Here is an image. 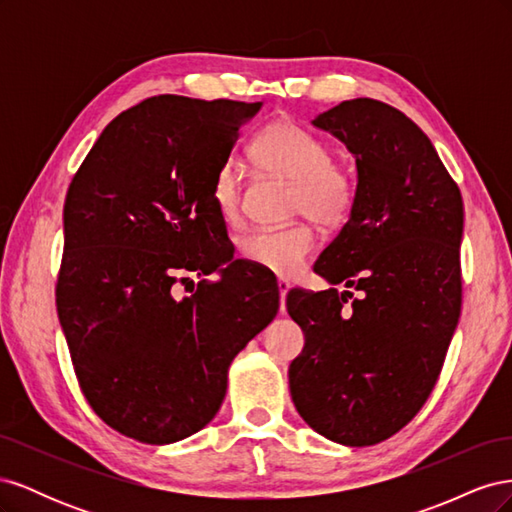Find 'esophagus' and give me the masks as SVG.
Here are the masks:
<instances>
[{"label":"esophagus","instance_id":"1","mask_svg":"<svg viewBox=\"0 0 512 512\" xmlns=\"http://www.w3.org/2000/svg\"><path fill=\"white\" fill-rule=\"evenodd\" d=\"M277 290H280V299H282V312H284V299H286V292L290 290V282L288 280H284V277H280V280H277Z\"/></svg>","mask_w":512,"mask_h":512}]
</instances>
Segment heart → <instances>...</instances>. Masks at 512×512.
<instances>
[{
	"label": "heart",
	"instance_id": "b5f03b06",
	"mask_svg": "<svg viewBox=\"0 0 512 512\" xmlns=\"http://www.w3.org/2000/svg\"><path fill=\"white\" fill-rule=\"evenodd\" d=\"M262 173L292 183L290 213L309 215L324 228L344 226L356 205V179L348 164L331 156V147L290 121L269 123L250 145ZM211 200L226 224L241 218L243 183L235 164L224 162L211 181ZM314 226L301 220L284 228H258L239 241V256L277 275L301 269L316 250Z\"/></svg>",
	"mask_w": 512,
	"mask_h": 512
}]
</instances>
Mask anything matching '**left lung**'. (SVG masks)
<instances>
[{"label": "left lung", "mask_w": 512, "mask_h": 512, "mask_svg": "<svg viewBox=\"0 0 512 512\" xmlns=\"http://www.w3.org/2000/svg\"><path fill=\"white\" fill-rule=\"evenodd\" d=\"M314 126L354 153L359 183L314 267L333 288L286 294L305 335L290 393L320 436L371 446L406 427L438 382L461 312L463 200L427 134L389 104L346 100Z\"/></svg>", "instance_id": "8db88e82"}]
</instances>
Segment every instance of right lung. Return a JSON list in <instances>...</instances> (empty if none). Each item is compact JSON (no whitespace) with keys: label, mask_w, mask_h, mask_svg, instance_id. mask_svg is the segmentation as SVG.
I'll list each match as a JSON object with an SVG mask.
<instances>
[{"label":"right lung","mask_w":512,"mask_h":512,"mask_svg":"<svg viewBox=\"0 0 512 512\" xmlns=\"http://www.w3.org/2000/svg\"><path fill=\"white\" fill-rule=\"evenodd\" d=\"M258 108L147 98L108 123L68 188L57 316L87 404L138 442L203 429L232 359L280 307L269 273L232 260L211 200L215 170ZM215 270L220 281L176 299L188 272Z\"/></svg>","instance_id":"obj_1"}]
</instances>
